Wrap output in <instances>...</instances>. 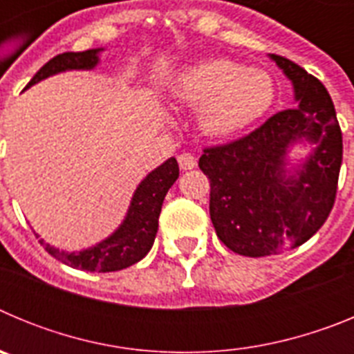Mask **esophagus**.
I'll use <instances>...</instances> for the list:
<instances>
[{
    "instance_id": "obj_1",
    "label": "esophagus",
    "mask_w": 354,
    "mask_h": 354,
    "mask_svg": "<svg viewBox=\"0 0 354 354\" xmlns=\"http://www.w3.org/2000/svg\"><path fill=\"white\" fill-rule=\"evenodd\" d=\"M177 161H179V167L183 168V170H192V168L196 167V158L193 154H189V152L179 154Z\"/></svg>"
}]
</instances>
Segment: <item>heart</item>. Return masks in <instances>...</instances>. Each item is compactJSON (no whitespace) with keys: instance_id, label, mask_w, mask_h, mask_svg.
<instances>
[{"instance_id":"obj_1","label":"heart","mask_w":354,"mask_h":354,"mask_svg":"<svg viewBox=\"0 0 354 354\" xmlns=\"http://www.w3.org/2000/svg\"><path fill=\"white\" fill-rule=\"evenodd\" d=\"M175 95L200 106L198 120L212 136H230L246 129L271 108L273 80L262 68H245L230 60H207L180 74Z\"/></svg>"}]
</instances>
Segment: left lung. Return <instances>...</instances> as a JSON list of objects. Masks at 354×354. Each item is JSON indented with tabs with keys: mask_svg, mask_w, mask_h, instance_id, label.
Returning a JSON list of instances; mask_svg holds the SVG:
<instances>
[{
	"mask_svg": "<svg viewBox=\"0 0 354 354\" xmlns=\"http://www.w3.org/2000/svg\"><path fill=\"white\" fill-rule=\"evenodd\" d=\"M292 81L299 101L252 133L205 147L200 170L211 183L209 212L216 236L246 257H266L310 239L328 220L342 165V133L324 84L298 64L271 55ZM318 145L296 178H286L289 145Z\"/></svg>",
	"mask_w": 354,
	"mask_h": 354,
	"instance_id": "left-lung-1",
	"label": "left lung"
}]
</instances>
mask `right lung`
I'll return each instance as SVG.
<instances>
[{"label":"right lung","instance_id":"1","mask_svg":"<svg viewBox=\"0 0 354 354\" xmlns=\"http://www.w3.org/2000/svg\"><path fill=\"white\" fill-rule=\"evenodd\" d=\"M97 53L99 49H88V51L81 53L68 51L56 55L31 77L26 88L31 84L39 83L40 80L53 76L56 72L95 67ZM177 177H179V165L175 158H170L154 171H150L134 193L129 212L120 228L113 236H109L108 239L93 248L83 250L80 253H65L46 245L42 239L39 243L46 246V252L51 253L53 257L71 268H76V270L109 273V271L129 268L142 261L154 245L162 200L167 196L168 189L174 186Z\"/></svg>","mask_w":354,"mask_h":354}]
</instances>
